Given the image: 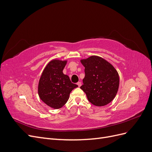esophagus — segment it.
<instances>
[{
	"label": "esophagus",
	"mask_w": 152,
	"mask_h": 152,
	"mask_svg": "<svg viewBox=\"0 0 152 152\" xmlns=\"http://www.w3.org/2000/svg\"><path fill=\"white\" fill-rule=\"evenodd\" d=\"M77 85H78V86H79V87H80L81 85H82V83H81L80 82H77Z\"/></svg>",
	"instance_id": "esophagus-1"
}]
</instances>
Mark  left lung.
<instances>
[{
  "instance_id": "8db88e82",
  "label": "left lung",
  "mask_w": 152,
  "mask_h": 152,
  "mask_svg": "<svg viewBox=\"0 0 152 152\" xmlns=\"http://www.w3.org/2000/svg\"><path fill=\"white\" fill-rule=\"evenodd\" d=\"M85 67V77L80 89L92 104L102 107L115 98L119 86L116 69L104 59L91 56L80 60Z\"/></svg>"
}]
</instances>
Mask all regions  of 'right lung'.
Returning a JSON list of instances; mask_svg holds the SVG:
<instances>
[{
  "mask_svg": "<svg viewBox=\"0 0 152 152\" xmlns=\"http://www.w3.org/2000/svg\"><path fill=\"white\" fill-rule=\"evenodd\" d=\"M67 61L53 59L44 69L38 86L40 99L54 109L61 108L70 97L71 91L78 87L63 73Z\"/></svg>",
  "mask_w": 152,
  "mask_h": 152,
  "instance_id": "add662e5",
  "label": "right lung"
}]
</instances>
